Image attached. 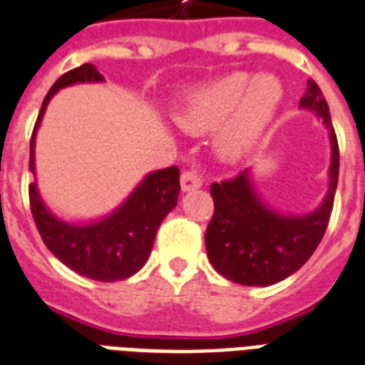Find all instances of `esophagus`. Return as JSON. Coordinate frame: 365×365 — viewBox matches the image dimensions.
<instances>
[{
  "label": "esophagus",
  "mask_w": 365,
  "mask_h": 365,
  "mask_svg": "<svg viewBox=\"0 0 365 365\" xmlns=\"http://www.w3.org/2000/svg\"><path fill=\"white\" fill-rule=\"evenodd\" d=\"M180 182H182L183 191H195V189H199L200 185H202V180H200V178L191 170L182 172V178H180Z\"/></svg>",
  "instance_id": "1"
}]
</instances>
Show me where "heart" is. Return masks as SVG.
Returning a JSON list of instances; mask_svg holds the SVG:
<instances>
[{
    "label": "heart",
    "mask_w": 365,
    "mask_h": 365,
    "mask_svg": "<svg viewBox=\"0 0 365 365\" xmlns=\"http://www.w3.org/2000/svg\"><path fill=\"white\" fill-rule=\"evenodd\" d=\"M284 87L271 73L233 71L193 88L176 110V121L191 134L214 132V148L235 160L255 148L282 104Z\"/></svg>",
    "instance_id": "1"
}]
</instances>
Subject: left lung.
I'll use <instances>...</instances> for the list:
<instances>
[{"label": "left lung", "mask_w": 365, "mask_h": 365, "mask_svg": "<svg viewBox=\"0 0 365 365\" xmlns=\"http://www.w3.org/2000/svg\"><path fill=\"white\" fill-rule=\"evenodd\" d=\"M301 110L314 111L331 143L329 187L322 205L309 214H282L261 199L254 187L252 168L233 180L212 183L214 216L206 229V252L222 277L242 286H271L299 271L322 240L334 208L339 178V145L328 102L309 79L299 100Z\"/></svg>", "instance_id": "1"}]
</instances>
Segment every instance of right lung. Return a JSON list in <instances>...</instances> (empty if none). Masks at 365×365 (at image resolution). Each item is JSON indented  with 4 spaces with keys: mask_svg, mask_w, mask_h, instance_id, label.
<instances>
[{
    "mask_svg": "<svg viewBox=\"0 0 365 365\" xmlns=\"http://www.w3.org/2000/svg\"><path fill=\"white\" fill-rule=\"evenodd\" d=\"M104 76L93 64L68 71L54 83L43 100L30 140V170L36 176V132L48 102L60 88L77 83H102ZM180 168L168 166L149 172L115 210L94 222L71 223L53 214L39 195L37 183L30 185V206L37 231L54 257L71 271L98 282H115L132 277L145 265L160 222L178 205Z\"/></svg>",
    "mask_w": 365,
    "mask_h": 365,
    "instance_id": "add662e5",
    "label": "right lung"
}]
</instances>
